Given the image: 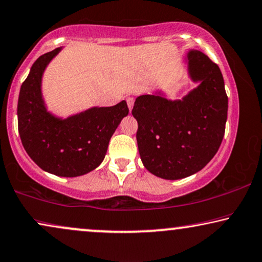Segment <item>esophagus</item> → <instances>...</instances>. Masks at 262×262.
Segmentation results:
<instances>
[{
	"label": "esophagus",
	"mask_w": 262,
	"mask_h": 262,
	"mask_svg": "<svg viewBox=\"0 0 262 262\" xmlns=\"http://www.w3.org/2000/svg\"><path fill=\"white\" fill-rule=\"evenodd\" d=\"M126 102H127V106H128V110H132V108H134V103H135V100H134V97H131V96H128V97H126Z\"/></svg>",
	"instance_id": "1"
}]
</instances>
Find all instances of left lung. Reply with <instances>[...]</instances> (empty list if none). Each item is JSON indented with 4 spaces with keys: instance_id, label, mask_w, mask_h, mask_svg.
<instances>
[{
    "instance_id": "left-lung-1",
    "label": "left lung",
    "mask_w": 262,
    "mask_h": 262,
    "mask_svg": "<svg viewBox=\"0 0 262 262\" xmlns=\"http://www.w3.org/2000/svg\"><path fill=\"white\" fill-rule=\"evenodd\" d=\"M188 64L191 79L201 84L182 101L142 95L132 110L144 167L171 181L201 171L225 134L227 95L219 66L199 50L189 52Z\"/></svg>"
}]
</instances>
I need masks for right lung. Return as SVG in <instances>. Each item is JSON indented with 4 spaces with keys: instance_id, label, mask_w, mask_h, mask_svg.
<instances>
[{
    "instance_id": "add662e5",
    "label": "right lung",
    "mask_w": 262,
    "mask_h": 262,
    "mask_svg": "<svg viewBox=\"0 0 262 262\" xmlns=\"http://www.w3.org/2000/svg\"><path fill=\"white\" fill-rule=\"evenodd\" d=\"M39 56L20 88L18 128L27 154L40 168L60 177H78L103 161L112 135L128 114L125 101L113 107H94L67 119L48 113L40 94L47 64L60 52Z\"/></svg>"
}]
</instances>
